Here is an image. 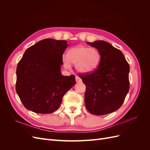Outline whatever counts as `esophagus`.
I'll return each instance as SVG.
<instances>
[{
  "mask_svg": "<svg viewBox=\"0 0 150 150\" xmlns=\"http://www.w3.org/2000/svg\"><path fill=\"white\" fill-rule=\"evenodd\" d=\"M76 81L77 83H79L82 82V80H81V79L78 76H76Z\"/></svg>",
  "mask_w": 150,
  "mask_h": 150,
  "instance_id": "34e87169",
  "label": "esophagus"
}]
</instances>
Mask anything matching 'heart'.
Wrapping results in <instances>:
<instances>
[{
	"instance_id": "obj_1",
	"label": "heart",
	"mask_w": 150,
	"mask_h": 150,
	"mask_svg": "<svg viewBox=\"0 0 150 150\" xmlns=\"http://www.w3.org/2000/svg\"><path fill=\"white\" fill-rule=\"evenodd\" d=\"M63 66L69 69L71 63L75 65L76 71L82 74L93 72L98 67L101 61V54L96 48L78 46L71 49L67 56H63Z\"/></svg>"
}]
</instances>
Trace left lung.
<instances>
[{
	"label": "left lung",
	"instance_id": "1",
	"mask_svg": "<svg viewBox=\"0 0 150 150\" xmlns=\"http://www.w3.org/2000/svg\"><path fill=\"white\" fill-rule=\"evenodd\" d=\"M101 54L98 69L79 77L86 89V109L94 115H104L121 107L129 89V66L120 50L104 40L86 42Z\"/></svg>",
	"mask_w": 150,
	"mask_h": 150
}]
</instances>
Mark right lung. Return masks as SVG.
I'll use <instances>...</instances> for the list:
<instances>
[{
  "label": "right lung",
  "mask_w": 150,
  "mask_h": 150,
  "mask_svg": "<svg viewBox=\"0 0 150 150\" xmlns=\"http://www.w3.org/2000/svg\"><path fill=\"white\" fill-rule=\"evenodd\" d=\"M64 40L45 39L25 51L16 70V89L26 109L49 114L60 106L64 95L76 84L74 75L63 76Z\"/></svg>",
  "instance_id": "add662e5"
}]
</instances>
